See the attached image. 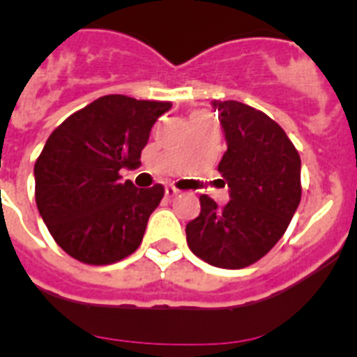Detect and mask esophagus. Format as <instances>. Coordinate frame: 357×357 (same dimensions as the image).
I'll use <instances>...</instances> for the list:
<instances>
[{"label": "esophagus", "instance_id": "obj_1", "mask_svg": "<svg viewBox=\"0 0 357 357\" xmlns=\"http://www.w3.org/2000/svg\"><path fill=\"white\" fill-rule=\"evenodd\" d=\"M164 193H166V197H168V198H172V197H175V195L181 193V191H178V189H176V188H173V185H166V189H164Z\"/></svg>", "mask_w": 357, "mask_h": 357}]
</instances>
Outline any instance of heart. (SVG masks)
<instances>
[{
	"instance_id": "heart-1",
	"label": "heart",
	"mask_w": 357,
	"mask_h": 357,
	"mask_svg": "<svg viewBox=\"0 0 357 357\" xmlns=\"http://www.w3.org/2000/svg\"><path fill=\"white\" fill-rule=\"evenodd\" d=\"M195 116H207V114L204 112V110H195L193 114H191V118H195Z\"/></svg>"
}]
</instances>
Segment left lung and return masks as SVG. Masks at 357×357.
<instances>
[{
    "label": "left lung",
    "mask_w": 357,
    "mask_h": 357,
    "mask_svg": "<svg viewBox=\"0 0 357 357\" xmlns=\"http://www.w3.org/2000/svg\"><path fill=\"white\" fill-rule=\"evenodd\" d=\"M213 107L225 132L227 151L218 172L230 200L218 207L200 197V214L185 225L197 257L227 270L254 264L275 247L301 204V155L286 132L264 112L241 102Z\"/></svg>",
    "instance_id": "left-lung-1"
}]
</instances>
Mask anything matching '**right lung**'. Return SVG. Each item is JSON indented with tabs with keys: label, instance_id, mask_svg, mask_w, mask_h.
Masks as SVG:
<instances>
[{
	"label": "right lung",
	"instance_id": "right-lung-1",
	"mask_svg": "<svg viewBox=\"0 0 357 357\" xmlns=\"http://www.w3.org/2000/svg\"><path fill=\"white\" fill-rule=\"evenodd\" d=\"M169 102L107 94L62 121L36 160L37 209L56 245L85 264H112L137 250L164 188L137 189L119 169L141 150Z\"/></svg>",
	"mask_w": 357,
	"mask_h": 357
}]
</instances>
